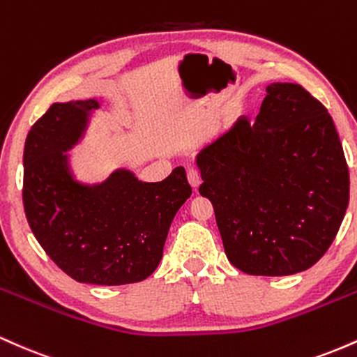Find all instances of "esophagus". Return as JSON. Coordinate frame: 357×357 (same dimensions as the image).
Masks as SVG:
<instances>
[{
	"label": "esophagus",
	"mask_w": 357,
	"mask_h": 357,
	"mask_svg": "<svg viewBox=\"0 0 357 357\" xmlns=\"http://www.w3.org/2000/svg\"><path fill=\"white\" fill-rule=\"evenodd\" d=\"M188 181H190L192 190H198V186L202 184V174H199V171L195 169V167H190L188 169Z\"/></svg>",
	"instance_id": "34e87169"
}]
</instances>
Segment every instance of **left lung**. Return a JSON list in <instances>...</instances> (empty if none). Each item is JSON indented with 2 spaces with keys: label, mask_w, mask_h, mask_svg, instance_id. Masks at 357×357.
Listing matches in <instances>:
<instances>
[{
  "label": "left lung",
  "mask_w": 357,
  "mask_h": 357,
  "mask_svg": "<svg viewBox=\"0 0 357 357\" xmlns=\"http://www.w3.org/2000/svg\"><path fill=\"white\" fill-rule=\"evenodd\" d=\"M225 253L248 275L304 272L331 247L349 203V171L327 109L292 82L267 85L260 112L238 119L195 158Z\"/></svg>",
  "instance_id": "left-lung-1"
}]
</instances>
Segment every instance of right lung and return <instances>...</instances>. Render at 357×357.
I'll use <instances>...</instances> for the list:
<instances>
[{
    "mask_svg": "<svg viewBox=\"0 0 357 357\" xmlns=\"http://www.w3.org/2000/svg\"><path fill=\"white\" fill-rule=\"evenodd\" d=\"M99 99L55 102L28 132L23 204L35 238L73 280L124 285L158 268L176 213L191 196L183 166L161 183L127 167L104 181L77 178L72 153L84 141Z\"/></svg>",
    "mask_w": 357,
    "mask_h": 357,
    "instance_id": "obj_1",
    "label": "right lung"
}]
</instances>
